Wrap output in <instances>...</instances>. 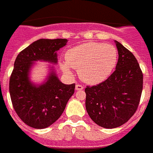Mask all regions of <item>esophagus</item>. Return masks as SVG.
<instances>
[{"mask_svg":"<svg viewBox=\"0 0 153 153\" xmlns=\"http://www.w3.org/2000/svg\"><path fill=\"white\" fill-rule=\"evenodd\" d=\"M83 89H84V86L82 85H80V84L76 85V91H82Z\"/></svg>","mask_w":153,"mask_h":153,"instance_id":"1","label":"esophagus"}]
</instances>
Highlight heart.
I'll return each mask as SVG.
<instances>
[{
	"mask_svg": "<svg viewBox=\"0 0 153 153\" xmlns=\"http://www.w3.org/2000/svg\"><path fill=\"white\" fill-rule=\"evenodd\" d=\"M65 57L67 62L60 64L62 71L70 74V68H74L83 82L96 85L112 73L118 61V52L111 44L88 42L70 48Z\"/></svg>",
	"mask_w": 153,
	"mask_h": 153,
	"instance_id": "1",
	"label": "heart"
}]
</instances>
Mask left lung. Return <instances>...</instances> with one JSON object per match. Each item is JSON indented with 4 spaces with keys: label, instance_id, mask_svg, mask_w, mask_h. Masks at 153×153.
Segmentation results:
<instances>
[{
    "label": "left lung",
    "instance_id": "1",
    "mask_svg": "<svg viewBox=\"0 0 153 153\" xmlns=\"http://www.w3.org/2000/svg\"><path fill=\"white\" fill-rule=\"evenodd\" d=\"M115 43L119 53L115 71L105 81L85 89L89 116L105 128L126 123L137 109L143 91V76L136 57L120 43Z\"/></svg>",
    "mask_w": 153,
    "mask_h": 153
}]
</instances>
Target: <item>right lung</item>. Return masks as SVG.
Segmentation results:
<instances>
[{"mask_svg": "<svg viewBox=\"0 0 153 153\" xmlns=\"http://www.w3.org/2000/svg\"><path fill=\"white\" fill-rule=\"evenodd\" d=\"M67 42L66 39H41L25 48L16 57L10 77V95L17 115L30 127L44 128L50 126L61 116L74 94V83H62L53 71L47 82L39 86L32 85L28 76L33 61L44 60L56 63V52Z\"/></svg>", "mask_w": 153, "mask_h": 153, "instance_id": "add662e5", "label": "right lung"}]
</instances>
